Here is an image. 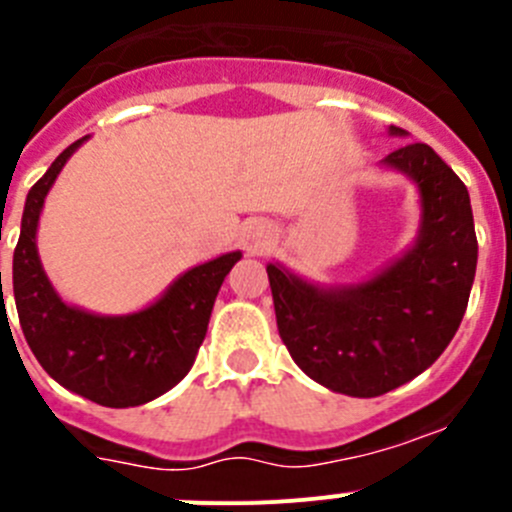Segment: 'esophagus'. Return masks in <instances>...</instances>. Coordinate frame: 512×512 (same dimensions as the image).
Masks as SVG:
<instances>
[{
    "label": "esophagus",
    "instance_id": "1",
    "mask_svg": "<svg viewBox=\"0 0 512 512\" xmlns=\"http://www.w3.org/2000/svg\"><path fill=\"white\" fill-rule=\"evenodd\" d=\"M272 237H275V230H272L270 225H265V222H257L250 232V240L252 245H255V250H262V247L270 245Z\"/></svg>",
    "mask_w": 512,
    "mask_h": 512
}]
</instances>
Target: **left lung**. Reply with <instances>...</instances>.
I'll use <instances>...</instances> for the list:
<instances>
[{"label": "left lung", "instance_id": "8db88e82", "mask_svg": "<svg viewBox=\"0 0 512 512\" xmlns=\"http://www.w3.org/2000/svg\"><path fill=\"white\" fill-rule=\"evenodd\" d=\"M393 137L408 132L390 127ZM420 195L413 245L372 277L317 285L267 265L277 330L307 377L332 393L377 398L428 370L458 332L478 265L468 187L423 142L380 162Z\"/></svg>", "mask_w": 512, "mask_h": 512}]
</instances>
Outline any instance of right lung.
<instances>
[{
    "label": "right lung",
    "mask_w": 512,
    "mask_h": 512,
    "mask_svg": "<svg viewBox=\"0 0 512 512\" xmlns=\"http://www.w3.org/2000/svg\"><path fill=\"white\" fill-rule=\"evenodd\" d=\"M87 140L69 145L29 190L14 250V302L27 345L49 377L104 408H135L165 395L190 372L217 292L242 252L192 267L152 305L130 315H97L64 302L39 260L37 227L54 180Z\"/></svg>",
    "instance_id": "obj_1"
}]
</instances>
